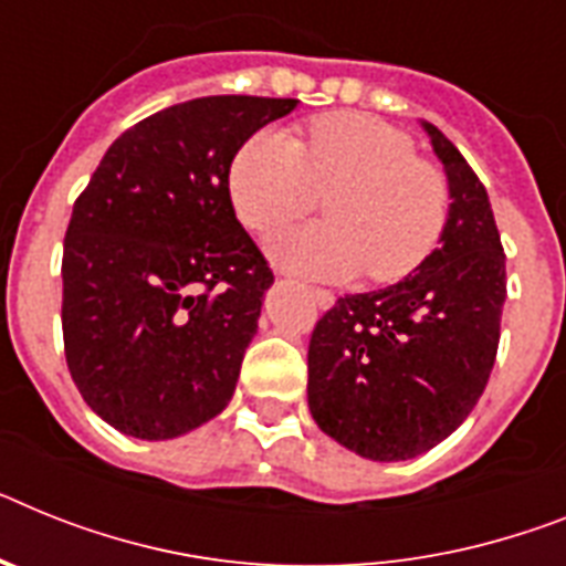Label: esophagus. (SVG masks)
I'll use <instances>...</instances> for the list:
<instances>
[{"mask_svg":"<svg viewBox=\"0 0 566 566\" xmlns=\"http://www.w3.org/2000/svg\"><path fill=\"white\" fill-rule=\"evenodd\" d=\"M311 298L319 307H331V305H334V293L325 291V287H311Z\"/></svg>","mask_w":566,"mask_h":566,"instance_id":"34e87169","label":"esophagus"}]
</instances>
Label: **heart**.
<instances>
[{"instance_id": "heart-1", "label": "heart", "mask_w": 566, "mask_h": 566, "mask_svg": "<svg viewBox=\"0 0 566 566\" xmlns=\"http://www.w3.org/2000/svg\"><path fill=\"white\" fill-rule=\"evenodd\" d=\"M316 195H327V224L270 241L279 264L316 279L365 270L371 282H400L429 259L452 210L443 169L374 114H322L305 140L261 129L232 158V207L261 235L311 212Z\"/></svg>"}]
</instances>
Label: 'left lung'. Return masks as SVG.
Masks as SVG:
<instances>
[{"label": "left lung", "mask_w": 566, "mask_h": 566, "mask_svg": "<svg viewBox=\"0 0 566 566\" xmlns=\"http://www.w3.org/2000/svg\"><path fill=\"white\" fill-rule=\"evenodd\" d=\"M452 210L440 247L402 282L336 298L307 348V406L325 434L368 460H408L452 434L495 365L506 255L486 187L443 132Z\"/></svg>", "instance_id": "8db88e82"}]
</instances>
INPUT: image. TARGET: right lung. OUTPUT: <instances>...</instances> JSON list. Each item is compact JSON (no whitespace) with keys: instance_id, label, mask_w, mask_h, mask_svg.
<instances>
[{"instance_id":"1","label":"right lung","mask_w":566,"mask_h":566,"mask_svg":"<svg viewBox=\"0 0 566 566\" xmlns=\"http://www.w3.org/2000/svg\"><path fill=\"white\" fill-rule=\"evenodd\" d=\"M291 97L218 94L123 132L71 212L63 342L71 379L108 426L187 434L224 411L273 270L230 201L235 151Z\"/></svg>"}]
</instances>
